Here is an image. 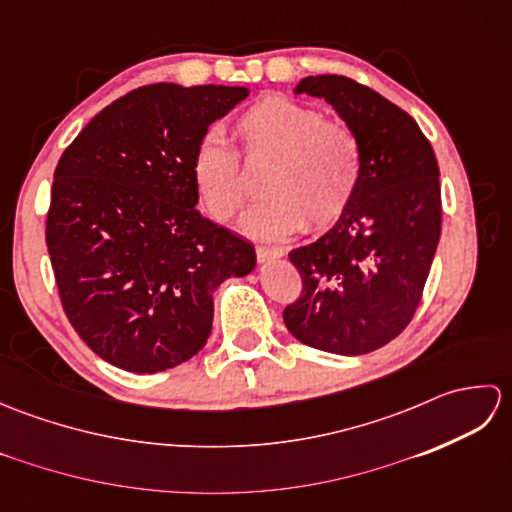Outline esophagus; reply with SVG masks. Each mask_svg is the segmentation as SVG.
I'll return each instance as SVG.
<instances>
[{"label":"esophagus","mask_w":512,"mask_h":512,"mask_svg":"<svg viewBox=\"0 0 512 512\" xmlns=\"http://www.w3.org/2000/svg\"><path fill=\"white\" fill-rule=\"evenodd\" d=\"M284 257V248H277V246H257V259L259 262H270V259H279Z\"/></svg>","instance_id":"esophagus-1"}]
</instances>
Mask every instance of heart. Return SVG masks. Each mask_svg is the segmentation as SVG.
<instances>
[{
    "mask_svg": "<svg viewBox=\"0 0 512 512\" xmlns=\"http://www.w3.org/2000/svg\"><path fill=\"white\" fill-rule=\"evenodd\" d=\"M235 134L246 162H266V198L244 217L250 235L277 237L334 224L350 209L361 184L363 151L358 136L339 121L288 96L270 94L237 118ZM191 178L206 211L217 222L242 213L248 191L239 156L217 134L193 149Z\"/></svg>",
    "mask_w": 512,
    "mask_h": 512,
    "instance_id": "heart-1",
    "label": "heart"
}]
</instances>
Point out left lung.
<instances>
[{
  "instance_id": "obj_1",
  "label": "left lung",
  "mask_w": 512,
  "mask_h": 512,
  "mask_svg": "<svg viewBox=\"0 0 512 512\" xmlns=\"http://www.w3.org/2000/svg\"><path fill=\"white\" fill-rule=\"evenodd\" d=\"M295 94L334 107L358 136L363 173L339 222L288 253L303 288L284 323L314 350L374 352L407 328L422 299L442 228L438 160L418 123L367 85L319 74Z\"/></svg>"
}]
</instances>
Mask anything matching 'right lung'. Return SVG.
I'll use <instances>...</instances> for the list:
<instances>
[{
	"mask_svg": "<svg viewBox=\"0 0 512 512\" xmlns=\"http://www.w3.org/2000/svg\"><path fill=\"white\" fill-rule=\"evenodd\" d=\"M248 96L228 85L154 83L107 105L54 169L46 244L65 317L125 372L198 354L213 292L255 268V248L195 209L193 149Z\"/></svg>",
	"mask_w": 512,
	"mask_h": 512,
	"instance_id": "add662e5",
	"label": "right lung"
}]
</instances>
